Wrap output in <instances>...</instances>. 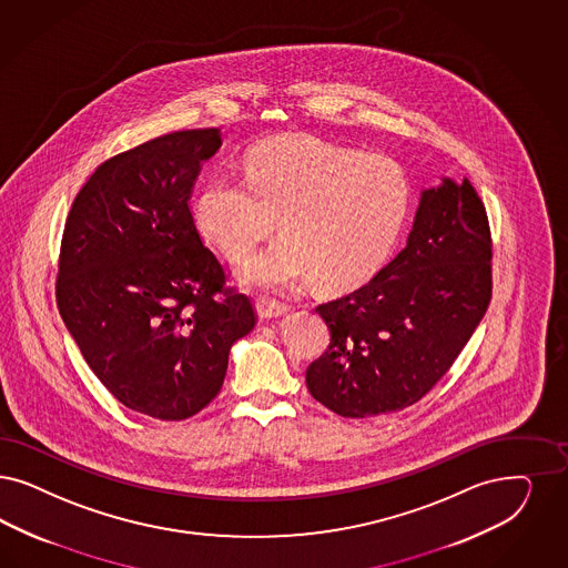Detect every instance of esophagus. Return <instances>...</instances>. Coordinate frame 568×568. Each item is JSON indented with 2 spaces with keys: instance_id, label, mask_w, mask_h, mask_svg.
<instances>
[{
  "instance_id": "esophagus-1",
  "label": "esophagus",
  "mask_w": 568,
  "mask_h": 568,
  "mask_svg": "<svg viewBox=\"0 0 568 568\" xmlns=\"http://www.w3.org/2000/svg\"><path fill=\"white\" fill-rule=\"evenodd\" d=\"M257 308V316L260 318H274V316H283L290 308L285 304H278L274 300H257L255 304Z\"/></svg>"
}]
</instances>
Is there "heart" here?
Masks as SVG:
<instances>
[{
  "label": "heart",
  "mask_w": 568,
  "mask_h": 568,
  "mask_svg": "<svg viewBox=\"0 0 568 568\" xmlns=\"http://www.w3.org/2000/svg\"><path fill=\"white\" fill-rule=\"evenodd\" d=\"M245 180L207 178L196 191V226L233 264L273 233L283 236L243 268L250 287L287 290L313 274L325 287L372 276L403 231L412 203L405 170L379 153L313 136H276L254 144Z\"/></svg>",
  "instance_id": "heart-1"
}]
</instances>
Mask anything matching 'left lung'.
<instances>
[{
    "instance_id": "1",
    "label": "left lung",
    "mask_w": 568,
    "mask_h": 568,
    "mask_svg": "<svg viewBox=\"0 0 568 568\" xmlns=\"http://www.w3.org/2000/svg\"><path fill=\"white\" fill-rule=\"evenodd\" d=\"M490 260L489 217L468 178L424 191L405 250L363 287L316 306L332 342L306 369L314 398L356 419L424 398L489 308Z\"/></svg>"
}]
</instances>
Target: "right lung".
I'll return each instance as SVG.
<instances>
[{"label": "right lung", "mask_w": 568, "mask_h": 568, "mask_svg": "<svg viewBox=\"0 0 568 568\" xmlns=\"http://www.w3.org/2000/svg\"><path fill=\"white\" fill-rule=\"evenodd\" d=\"M220 144L217 128L182 130L106 159L60 243L57 304L85 363L128 409L165 422L214 400L231 346L257 321L189 205Z\"/></svg>", "instance_id": "1"}]
</instances>
